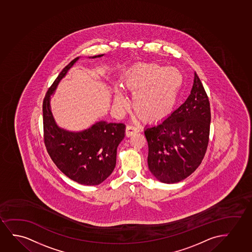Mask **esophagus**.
Instances as JSON below:
<instances>
[{
  "label": "esophagus",
  "mask_w": 252,
  "mask_h": 252,
  "mask_svg": "<svg viewBox=\"0 0 252 252\" xmlns=\"http://www.w3.org/2000/svg\"><path fill=\"white\" fill-rule=\"evenodd\" d=\"M137 131H138V129L137 127H135L134 126H126V137H131V135L135 134V133H137Z\"/></svg>",
  "instance_id": "esophagus-1"
}]
</instances>
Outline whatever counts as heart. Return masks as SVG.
<instances>
[{
  "instance_id": "b5f03b06",
  "label": "heart",
  "mask_w": 252,
  "mask_h": 252,
  "mask_svg": "<svg viewBox=\"0 0 252 252\" xmlns=\"http://www.w3.org/2000/svg\"><path fill=\"white\" fill-rule=\"evenodd\" d=\"M124 84L133 95V108L145 121H157L173 111L183 85L179 70L157 63H142L132 66L124 77ZM115 104L127 106V100L120 89L116 90Z\"/></svg>"
}]
</instances>
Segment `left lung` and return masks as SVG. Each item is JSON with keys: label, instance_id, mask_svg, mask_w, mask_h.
<instances>
[{"label": "left lung", "instance_id": "obj_1", "mask_svg": "<svg viewBox=\"0 0 252 252\" xmlns=\"http://www.w3.org/2000/svg\"><path fill=\"white\" fill-rule=\"evenodd\" d=\"M210 104L195 72L187 101L161 123L145 129L148 166L162 183H178L199 167L206 153L210 128Z\"/></svg>", "mask_w": 252, "mask_h": 252}]
</instances>
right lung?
I'll list each match as a JSON object with an SVG mask.
<instances>
[{
  "mask_svg": "<svg viewBox=\"0 0 252 252\" xmlns=\"http://www.w3.org/2000/svg\"><path fill=\"white\" fill-rule=\"evenodd\" d=\"M78 60L79 57L65 65L46 93L43 101V139L49 157L65 176L81 185L96 186L115 169L117 147L124 138L126 126L100 121L79 132L57 126L50 110L49 97Z\"/></svg>",
  "mask_w": 252,
  "mask_h": 252,
  "instance_id": "right-lung-1",
  "label": "right lung"
}]
</instances>
